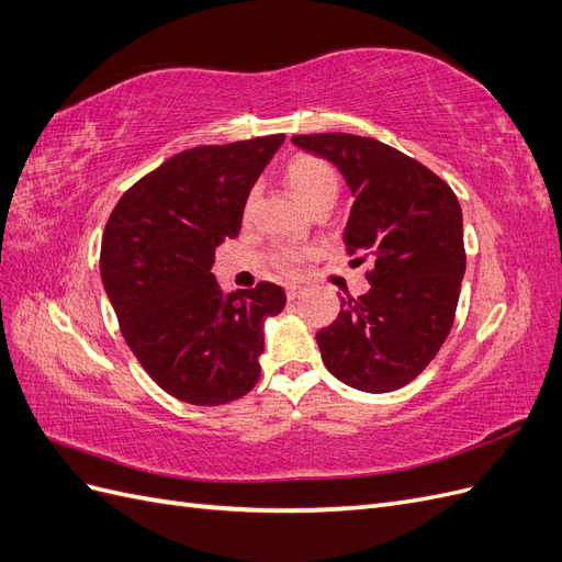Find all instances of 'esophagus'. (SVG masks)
I'll return each mask as SVG.
<instances>
[{
    "label": "esophagus",
    "mask_w": 562,
    "mask_h": 562,
    "mask_svg": "<svg viewBox=\"0 0 562 562\" xmlns=\"http://www.w3.org/2000/svg\"><path fill=\"white\" fill-rule=\"evenodd\" d=\"M302 291H304L302 285H288V288H285V297L293 302V300H297V297L302 295Z\"/></svg>",
    "instance_id": "obj_1"
}]
</instances>
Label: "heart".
Returning a JSON list of instances; mask_svg holds the SVG:
<instances>
[{"instance_id": "heart-1", "label": "heart", "mask_w": 562, "mask_h": 562, "mask_svg": "<svg viewBox=\"0 0 562 562\" xmlns=\"http://www.w3.org/2000/svg\"><path fill=\"white\" fill-rule=\"evenodd\" d=\"M285 180H288V187L293 190V194L310 211L323 201L335 203L339 192V178L335 168L326 159L312 157V155H300L288 164ZM252 206H255V192H250L246 199V206H244L246 217L252 213ZM302 258L304 252L297 248H281L274 252V265L281 271H293Z\"/></svg>"}]
</instances>
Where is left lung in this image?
<instances>
[{"mask_svg":"<svg viewBox=\"0 0 562 562\" xmlns=\"http://www.w3.org/2000/svg\"><path fill=\"white\" fill-rule=\"evenodd\" d=\"M337 166L351 190L345 227L353 265L370 262V291L339 297V314L316 333L333 375L368 394L413 382L452 328L467 252L462 209L450 184L375 138L351 133L293 135Z\"/></svg>","mask_w":562,"mask_h":562,"instance_id":"8db88e82","label":"left lung"}]
</instances>
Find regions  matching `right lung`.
I'll list each match as a JSON object with an SVG mask.
<instances>
[{"mask_svg":"<svg viewBox=\"0 0 562 562\" xmlns=\"http://www.w3.org/2000/svg\"><path fill=\"white\" fill-rule=\"evenodd\" d=\"M285 135L184 149L114 206L100 277L135 359L166 394L225 405L260 378L262 323L285 307L277 283L225 293L215 248L239 236L246 199Z\"/></svg>","mask_w":562,"mask_h":562,"instance_id":"obj_1","label":"right lung"}]
</instances>
